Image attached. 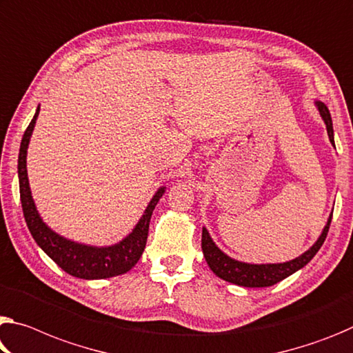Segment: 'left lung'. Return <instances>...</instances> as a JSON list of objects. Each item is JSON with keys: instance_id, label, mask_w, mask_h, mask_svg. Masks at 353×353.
<instances>
[{"instance_id": "left-lung-1", "label": "left lung", "mask_w": 353, "mask_h": 353, "mask_svg": "<svg viewBox=\"0 0 353 353\" xmlns=\"http://www.w3.org/2000/svg\"><path fill=\"white\" fill-rule=\"evenodd\" d=\"M316 106L327 125L330 143L334 146L333 122H332V116H330L327 105L322 102H316ZM332 216H333V212L328 218L325 228H323L321 237L317 239V242L312 245L310 250L305 251L303 254L295 257L292 261L283 262V264H247V262L232 259V257H229L216 247L205 228H203V240H201V247H203V253L207 264H209L210 270L214 272L218 278L243 288H268L279 283L281 279L288 278L289 275H292V273L300 270V268H303L307 262L316 256L317 251L321 250L322 243L325 242V237L330 229V223H332Z\"/></svg>"}]
</instances>
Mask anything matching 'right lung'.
<instances>
[{
    "label": "right lung",
    "instance_id": "obj_1",
    "mask_svg": "<svg viewBox=\"0 0 353 353\" xmlns=\"http://www.w3.org/2000/svg\"><path fill=\"white\" fill-rule=\"evenodd\" d=\"M41 108L37 106L36 114L30 122V125L25 130V135L21 138L20 154H19V183H20V201L23 207L25 221L30 229L32 239L52 259L58 264L64 272L72 276L81 279H103L127 273L137 264L141 257L144 247L148 242L149 223L157 203L163 196L165 188L160 187L150 199L149 205L144 210L143 216L139 218L138 225L133 228V231L125 239H122L119 243L111 245V247H91V245H83L72 242L69 239H64L59 234L52 231L46 223L42 221L41 215L36 209L34 199L31 196L30 182H28L26 171V154L28 144L34 130L36 119Z\"/></svg>",
    "mask_w": 353,
    "mask_h": 353
}]
</instances>
